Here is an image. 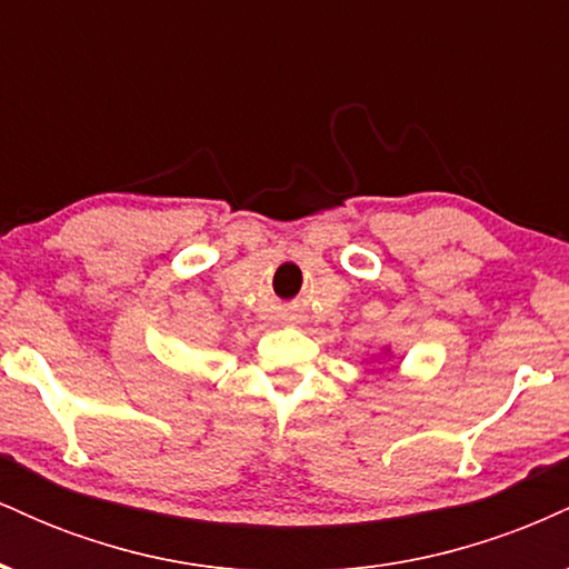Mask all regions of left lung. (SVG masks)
<instances>
[{"label": "left lung", "instance_id": "1", "mask_svg": "<svg viewBox=\"0 0 569 569\" xmlns=\"http://www.w3.org/2000/svg\"><path fill=\"white\" fill-rule=\"evenodd\" d=\"M385 356H388V348H385Z\"/></svg>", "mask_w": 569, "mask_h": 569}]
</instances>
